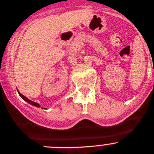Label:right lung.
I'll list each match as a JSON object with an SVG mask.
<instances>
[{
  "label": "right lung",
  "instance_id": "right-lung-1",
  "mask_svg": "<svg viewBox=\"0 0 154 154\" xmlns=\"http://www.w3.org/2000/svg\"><path fill=\"white\" fill-rule=\"evenodd\" d=\"M18 92H19V91H18ZM19 95H20V96H21V98L23 99V100H25V101H26L27 103H29V104H31V105L35 106H37V107H40V105H39V104H38V103H35V102L31 101V100H29V99H27L26 97L24 96V95H22V94L20 92H19Z\"/></svg>",
  "mask_w": 154,
  "mask_h": 154
}]
</instances>
